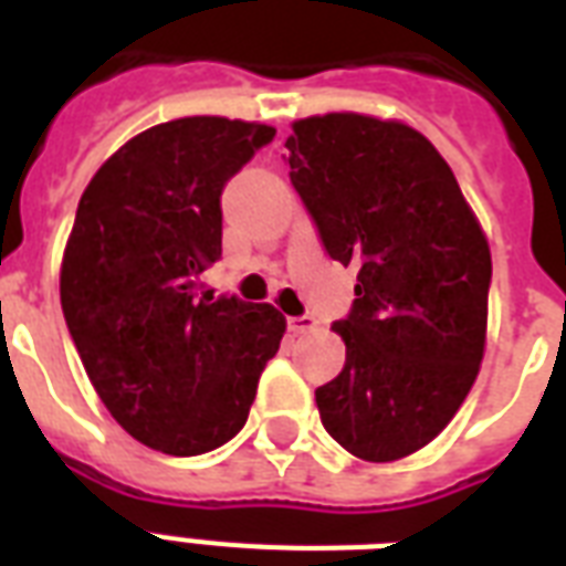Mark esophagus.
Here are the masks:
<instances>
[{"mask_svg": "<svg viewBox=\"0 0 566 566\" xmlns=\"http://www.w3.org/2000/svg\"><path fill=\"white\" fill-rule=\"evenodd\" d=\"M287 332H291L293 337L311 335V332H317V319H314V317H291V319H287Z\"/></svg>", "mask_w": 566, "mask_h": 566, "instance_id": "esophagus-1", "label": "esophagus"}]
</instances>
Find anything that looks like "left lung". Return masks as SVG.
I'll return each instance as SVG.
<instances>
[{"mask_svg": "<svg viewBox=\"0 0 566 566\" xmlns=\"http://www.w3.org/2000/svg\"><path fill=\"white\" fill-rule=\"evenodd\" d=\"M284 146L326 252L358 266V300L332 326L346 364L314 394L319 420L355 458L411 455L479 376L488 238L449 164L405 123L349 111L296 119Z\"/></svg>", "mask_w": 566, "mask_h": 566, "instance_id": "left-lung-1", "label": "left lung"}]
</instances>
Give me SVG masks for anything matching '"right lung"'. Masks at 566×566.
Returning <instances> with one entry per match:
<instances>
[{
    "mask_svg": "<svg viewBox=\"0 0 566 566\" xmlns=\"http://www.w3.org/2000/svg\"><path fill=\"white\" fill-rule=\"evenodd\" d=\"M273 126L185 117L132 137L82 193L61 308L96 394L144 447L202 455L243 429L284 317L266 302L196 293L222 255L226 181Z\"/></svg>",
    "mask_w": 566,
    "mask_h": 566,
    "instance_id": "right-lung-1",
    "label": "right lung"
}]
</instances>
